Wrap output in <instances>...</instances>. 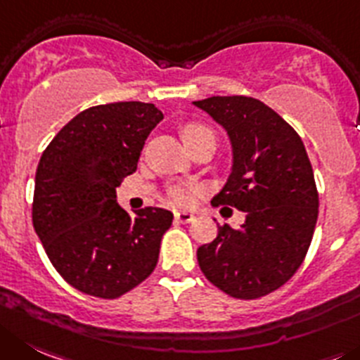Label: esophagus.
I'll list each match as a JSON object with an SVG mask.
<instances>
[{
	"label": "esophagus",
	"instance_id": "esophagus-1",
	"mask_svg": "<svg viewBox=\"0 0 360 360\" xmlns=\"http://www.w3.org/2000/svg\"><path fill=\"white\" fill-rule=\"evenodd\" d=\"M176 221L177 224H190V221H193V213H188V211H181V213H176Z\"/></svg>",
	"mask_w": 360,
	"mask_h": 360
}]
</instances>
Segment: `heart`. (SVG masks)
<instances>
[{
  "label": "heart",
  "mask_w": 360,
  "mask_h": 360,
  "mask_svg": "<svg viewBox=\"0 0 360 360\" xmlns=\"http://www.w3.org/2000/svg\"><path fill=\"white\" fill-rule=\"evenodd\" d=\"M206 134H213V131L210 129V127L202 126V124H186V126H183V129H181V136H183L184 143H186L188 147L191 146L193 142H197L199 139H202V136H206ZM193 199H195V190L190 186H176L170 190V200H172L176 206H190L191 202H193Z\"/></svg>",
  "instance_id": "b5f03b06"
}]
</instances>
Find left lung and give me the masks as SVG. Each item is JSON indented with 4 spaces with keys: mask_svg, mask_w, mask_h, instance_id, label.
Instances as JSON below:
<instances>
[{
    "mask_svg": "<svg viewBox=\"0 0 360 360\" xmlns=\"http://www.w3.org/2000/svg\"><path fill=\"white\" fill-rule=\"evenodd\" d=\"M226 127L234 165L226 186L211 200L247 214L241 227L218 226L197 250L211 284L240 300L284 286L304 263L318 220V190L297 131L254 97L214 96L195 101Z\"/></svg>",
    "mask_w": 360,
    "mask_h": 360,
    "instance_id": "left-lung-1",
    "label": "left lung"
}]
</instances>
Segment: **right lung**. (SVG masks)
<instances>
[{
	"label": "right lung",
	"instance_id": "1",
	"mask_svg": "<svg viewBox=\"0 0 360 360\" xmlns=\"http://www.w3.org/2000/svg\"><path fill=\"white\" fill-rule=\"evenodd\" d=\"M163 113L124 101L83 110L58 131L39 161L32 220L49 261L70 286L119 298L154 271L174 214L143 207L131 217L115 188L136 170Z\"/></svg>",
	"mask_w": 360,
	"mask_h": 360
}]
</instances>
